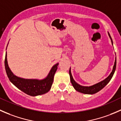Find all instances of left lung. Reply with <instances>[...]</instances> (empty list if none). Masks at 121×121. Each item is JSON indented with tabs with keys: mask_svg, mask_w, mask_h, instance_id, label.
<instances>
[{
	"mask_svg": "<svg viewBox=\"0 0 121 121\" xmlns=\"http://www.w3.org/2000/svg\"><path fill=\"white\" fill-rule=\"evenodd\" d=\"M108 35H109V37H110V39L111 40L112 44L113 45V42L112 40V38L111 37L110 35L108 33ZM116 65H117V60L115 61L114 63V65L113 67V69L112 72L111 73V74H109V76L107 78H106L104 80L101 81V82H98V83L94 84V85H92V86H82V85H80V84L77 83L73 79V76H72L71 73V68H69V77H70V81L71 82L72 85H73V87L74 88L76 91H78V92H81V93L85 94H95L97 92H98V91H99L100 90H102L108 82L110 81V80H111L113 74L115 73V71L116 69Z\"/></svg>",
	"mask_w": 121,
	"mask_h": 121,
	"instance_id": "left-lung-1",
	"label": "left lung"
}]
</instances>
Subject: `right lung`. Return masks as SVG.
Returning a JSON list of instances; mask_svg holds the SVG:
<instances>
[{"label": "right lung", "instance_id": "1", "mask_svg": "<svg viewBox=\"0 0 121 121\" xmlns=\"http://www.w3.org/2000/svg\"><path fill=\"white\" fill-rule=\"evenodd\" d=\"M58 65V63L55 64L52 68L47 77L43 80L24 79L16 76L10 70L8 64L6 53L4 60L6 72L10 82L24 93L33 97L44 94L50 91Z\"/></svg>", "mask_w": 121, "mask_h": 121}]
</instances>
